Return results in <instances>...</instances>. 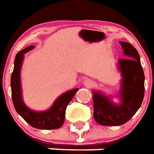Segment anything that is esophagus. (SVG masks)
<instances>
[{
    "label": "esophagus",
    "instance_id": "esophagus-1",
    "mask_svg": "<svg viewBox=\"0 0 154 154\" xmlns=\"http://www.w3.org/2000/svg\"><path fill=\"white\" fill-rule=\"evenodd\" d=\"M83 84H84L85 87H91L93 84V82H92L91 79H85L83 81Z\"/></svg>",
    "mask_w": 154,
    "mask_h": 154
}]
</instances>
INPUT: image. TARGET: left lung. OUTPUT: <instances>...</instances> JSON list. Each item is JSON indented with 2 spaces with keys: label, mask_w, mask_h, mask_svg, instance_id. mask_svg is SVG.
Wrapping results in <instances>:
<instances>
[{
  "label": "left lung",
  "mask_w": 154,
  "mask_h": 154,
  "mask_svg": "<svg viewBox=\"0 0 154 154\" xmlns=\"http://www.w3.org/2000/svg\"><path fill=\"white\" fill-rule=\"evenodd\" d=\"M126 58L118 60L121 73L119 94V103L102 91L93 90L94 119L102 126H121L127 122L141 106L145 93V75L140 56L130 43L120 41Z\"/></svg>",
  "instance_id": "left-lung-1"
}]
</instances>
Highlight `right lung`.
<instances>
[{
    "instance_id": "right-lung-1",
    "label": "right lung",
    "mask_w": 154,
    "mask_h": 154,
    "mask_svg": "<svg viewBox=\"0 0 154 154\" xmlns=\"http://www.w3.org/2000/svg\"><path fill=\"white\" fill-rule=\"evenodd\" d=\"M35 46L27 47L17 54L14 60V68L11 76V90L14 107L19 115L30 126L40 130H55L62 126L64 122L65 111L68 103L79 91L74 88L62 94L56 98L51 107L43 111H35L29 107L23 100L20 80V71L24 54L32 50Z\"/></svg>"
}]
</instances>
